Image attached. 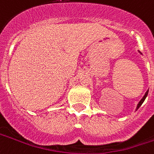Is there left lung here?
Masks as SVG:
<instances>
[{"mask_svg": "<svg viewBox=\"0 0 154 154\" xmlns=\"http://www.w3.org/2000/svg\"><path fill=\"white\" fill-rule=\"evenodd\" d=\"M148 93H149V90H147V91H146V93H145V95H144V97H143L142 98H141V100L139 102V103H138V105H137V110L138 108H139L140 106L142 105V103H144V101L145 100V98H146V97H147V95H148Z\"/></svg>", "mask_w": 154, "mask_h": 154, "instance_id": "8db88e82", "label": "left lung"}]
</instances>
